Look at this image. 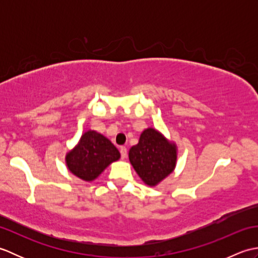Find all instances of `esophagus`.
<instances>
[{"instance_id":"1","label":"esophagus","mask_w":258,"mask_h":258,"mask_svg":"<svg viewBox=\"0 0 258 258\" xmlns=\"http://www.w3.org/2000/svg\"><path fill=\"white\" fill-rule=\"evenodd\" d=\"M119 152H120V156H122V158H126V156H127V149H126L125 146H122L119 149Z\"/></svg>"}]
</instances>
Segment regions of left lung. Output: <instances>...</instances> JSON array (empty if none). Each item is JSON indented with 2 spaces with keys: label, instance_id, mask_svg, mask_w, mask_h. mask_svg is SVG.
<instances>
[{
  "label": "left lung",
  "instance_id": "1",
  "mask_svg": "<svg viewBox=\"0 0 258 258\" xmlns=\"http://www.w3.org/2000/svg\"><path fill=\"white\" fill-rule=\"evenodd\" d=\"M128 158L142 180L156 186L174 171L177 149L162 133L149 127L142 132L139 143L131 147Z\"/></svg>",
  "mask_w": 258,
  "mask_h": 258
}]
</instances>
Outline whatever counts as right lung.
<instances>
[{
  "instance_id": "right-lung-1",
  "label": "right lung",
  "mask_w": 258,
  "mask_h": 258,
  "mask_svg": "<svg viewBox=\"0 0 258 258\" xmlns=\"http://www.w3.org/2000/svg\"><path fill=\"white\" fill-rule=\"evenodd\" d=\"M120 157L118 150L105 136L96 131H87L79 144L65 156L69 171L79 178L92 182L109 164Z\"/></svg>"
}]
</instances>
